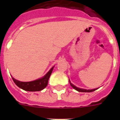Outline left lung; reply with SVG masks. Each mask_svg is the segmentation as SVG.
<instances>
[{
  "label": "left lung",
  "mask_w": 120,
  "mask_h": 120,
  "mask_svg": "<svg viewBox=\"0 0 120 120\" xmlns=\"http://www.w3.org/2000/svg\"><path fill=\"white\" fill-rule=\"evenodd\" d=\"M69 82H70V85L72 87L75 89V90H76V91H79V92H83V93H84V92H85V93H90V92H93V91H95V90H97V89H98V88H96V89H93V90H85V89L80 88L77 87V86H76L75 85H74L73 83H71V82H70V79H69Z\"/></svg>",
  "instance_id": "1"
}]
</instances>
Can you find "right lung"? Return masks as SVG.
<instances>
[{
	"instance_id": "right-lung-1",
	"label": "right lung",
	"mask_w": 120,
	"mask_h": 120,
	"mask_svg": "<svg viewBox=\"0 0 120 120\" xmlns=\"http://www.w3.org/2000/svg\"><path fill=\"white\" fill-rule=\"evenodd\" d=\"M54 66L51 68L50 70L47 72L43 77L38 79L37 80L30 82H21L16 80L12 77V80L14 83L20 88L27 91H40L43 90L47 86L48 84V81L51 74L52 73Z\"/></svg>"
}]
</instances>
